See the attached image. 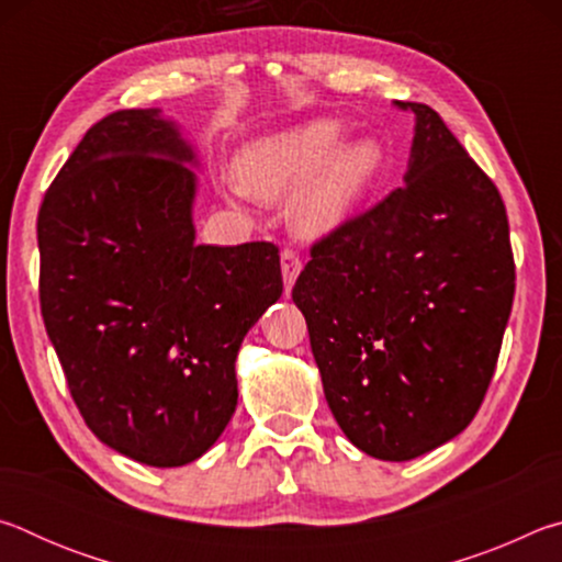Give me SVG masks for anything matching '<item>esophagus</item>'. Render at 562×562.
<instances>
[{
  "instance_id": "1",
  "label": "esophagus",
  "mask_w": 562,
  "mask_h": 562,
  "mask_svg": "<svg viewBox=\"0 0 562 562\" xmlns=\"http://www.w3.org/2000/svg\"><path fill=\"white\" fill-rule=\"evenodd\" d=\"M280 265H282L284 292H290L294 280H297V274H300V270H302V260H300V255L294 252V250H284L282 258H280Z\"/></svg>"
}]
</instances>
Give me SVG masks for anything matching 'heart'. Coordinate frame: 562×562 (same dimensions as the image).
<instances>
[{
	"mask_svg": "<svg viewBox=\"0 0 562 562\" xmlns=\"http://www.w3.org/2000/svg\"><path fill=\"white\" fill-rule=\"evenodd\" d=\"M337 121H312L247 144L235 158V180L258 201H290V223L304 237H319L347 221L382 170V148L359 138L339 144Z\"/></svg>",
	"mask_w": 562,
	"mask_h": 562,
	"instance_id": "b5f03b06",
	"label": "heart"
}]
</instances>
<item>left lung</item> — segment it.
I'll use <instances>...</instances> for the list:
<instances>
[{
    "mask_svg": "<svg viewBox=\"0 0 562 562\" xmlns=\"http://www.w3.org/2000/svg\"><path fill=\"white\" fill-rule=\"evenodd\" d=\"M414 113L404 186L312 245L292 288L347 439L412 461L459 436L486 396L516 265L493 180L439 113Z\"/></svg>",
    "mask_w": 562,
    "mask_h": 562,
    "instance_id": "8db88e82",
    "label": "left lung"
}]
</instances>
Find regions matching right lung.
<instances>
[{"mask_svg":"<svg viewBox=\"0 0 562 562\" xmlns=\"http://www.w3.org/2000/svg\"><path fill=\"white\" fill-rule=\"evenodd\" d=\"M195 154L160 109L109 113L46 190L40 300L89 429L128 459H201L235 414V359L280 300L272 243L198 245Z\"/></svg>","mask_w":562,"mask_h":562,"instance_id":"right-lung-1","label":"right lung"}]
</instances>
